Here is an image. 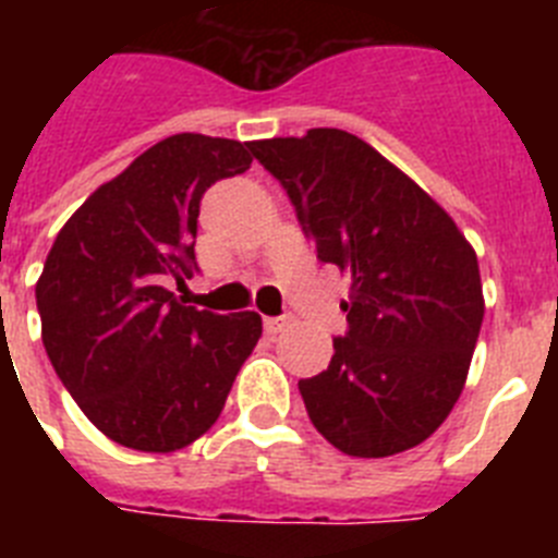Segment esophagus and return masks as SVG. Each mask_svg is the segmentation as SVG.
<instances>
[{"mask_svg":"<svg viewBox=\"0 0 558 558\" xmlns=\"http://www.w3.org/2000/svg\"><path fill=\"white\" fill-rule=\"evenodd\" d=\"M290 322H293V315H290V313H284V315H265V318H263V324H265V332H268V335L282 332V329L288 327Z\"/></svg>","mask_w":558,"mask_h":558,"instance_id":"1","label":"esophagus"}]
</instances>
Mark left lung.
I'll return each mask as SVG.
<instances>
[{
	"instance_id": "1",
	"label": "left lung",
	"mask_w": 558,
	"mask_h": 558,
	"mask_svg": "<svg viewBox=\"0 0 558 558\" xmlns=\"http://www.w3.org/2000/svg\"><path fill=\"white\" fill-rule=\"evenodd\" d=\"M322 263L352 276L349 332L327 372L299 379L315 430L340 452L386 458L450 416L483 324L475 248L416 181L354 133L251 142Z\"/></svg>"
}]
</instances>
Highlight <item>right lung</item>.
Segmentation results:
<instances>
[{
	"instance_id": "right-lung-1",
	"label": "right lung",
	"mask_w": 558,
	"mask_h": 558,
	"mask_svg": "<svg viewBox=\"0 0 558 558\" xmlns=\"http://www.w3.org/2000/svg\"><path fill=\"white\" fill-rule=\"evenodd\" d=\"M248 142L175 133L66 220L36 282L49 363L88 422L142 452L204 436L263 335L256 313L184 307L204 192L251 167Z\"/></svg>"
}]
</instances>
